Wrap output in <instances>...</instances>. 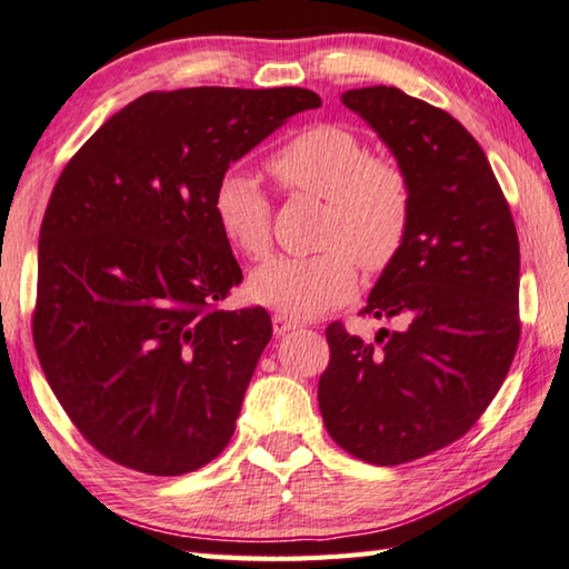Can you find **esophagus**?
<instances>
[{"label": "esophagus", "instance_id": "1", "mask_svg": "<svg viewBox=\"0 0 569 569\" xmlns=\"http://www.w3.org/2000/svg\"><path fill=\"white\" fill-rule=\"evenodd\" d=\"M272 327H274V335H284V331H289V329H297L299 321L292 319V317H287V315H274Z\"/></svg>", "mask_w": 569, "mask_h": 569}]
</instances>
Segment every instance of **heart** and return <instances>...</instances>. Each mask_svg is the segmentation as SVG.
I'll return each instance as SVG.
<instances>
[{
	"mask_svg": "<svg viewBox=\"0 0 569 569\" xmlns=\"http://www.w3.org/2000/svg\"><path fill=\"white\" fill-rule=\"evenodd\" d=\"M270 173L287 192L327 202L319 248L309 257H280L250 277V295L287 315L309 317L349 302L359 272L379 274L401 254L413 222L409 170L391 156L369 153L347 126H307L277 148ZM218 228L248 260L272 250V206L242 170L220 178L212 196Z\"/></svg>",
	"mask_w": 569,
	"mask_h": 569,
	"instance_id": "obj_1",
	"label": "heart"
}]
</instances>
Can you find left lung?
Returning <instances> with one entry per match:
<instances>
[{"label": "left lung", "instance_id": "left-lung-1", "mask_svg": "<svg viewBox=\"0 0 569 569\" xmlns=\"http://www.w3.org/2000/svg\"><path fill=\"white\" fill-rule=\"evenodd\" d=\"M341 101L409 170L413 222L359 312L396 329L367 345L331 321L317 399L339 448L399 466L466 436L506 381L520 341V244L483 148L451 113L396 86Z\"/></svg>", "mask_w": 569, "mask_h": 569}]
</instances>
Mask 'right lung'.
Returning a JSON list of instances; mask_svg holds the SVG:
<instances>
[{
  "label": "right lung",
  "mask_w": 569,
  "mask_h": 569,
  "mask_svg": "<svg viewBox=\"0 0 569 569\" xmlns=\"http://www.w3.org/2000/svg\"><path fill=\"white\" fill-rule=\"evenodd\" d=\"M317 106L297 86L151 91L61 170L31 335L61 409L113 463L183 476L230 443L272 321L218 307L242 270L212 196L232 160Z\"/></svg>",
  "instance_id": "add662e5"
}]
</instances>
